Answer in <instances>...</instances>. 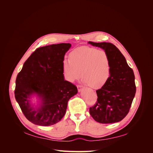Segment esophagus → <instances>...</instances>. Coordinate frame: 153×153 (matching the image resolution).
<instances>
[{"label":"esophagus","mask_w":153,"mask_h":153,"mask_svg":"<svg viewBox=\"0 0 153 153\" xmlns=\"http://www.w3.org/2000/svg\"><path fill=\"white\" fill-rule=\"evenodd\" d=\"M77 90L79 92H81V90H82V86L81 85H77Z\"/></svg>","instance_id":"obj_1"}]
</instances>
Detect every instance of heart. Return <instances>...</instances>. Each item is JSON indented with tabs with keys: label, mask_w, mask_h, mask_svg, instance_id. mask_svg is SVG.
<instances>
[{
	"label": "heart",
	"mask_w": 153,
	"mask_h": 153,
	"mask_svg": "<svg viewBox=\"0 0 153 153\" xmlns=\"http://www.w3.org/2000/svg\"><path fill=\"white\" fill-rule=\"evenodd\" d=\"M110 60L103 50L92 47H81L69 54V60L62 62L64 76L67 81L73 82L81 75L82 81L94 88L99 89L105 85L110 75Z\"/></svg>",
	"instance_id": "obj_1"
}]
</instances>
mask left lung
I'll return each instance as SVG.
<instances>
[{
  "instance_id": "8db88e82",
  "label": "left lung",
  "mask_w": 153,
  "mask_h": 153,
  "mask_svg": "<svg viewBox=\"0 0 153 153\" xmlns=\"http://www.w3.org/2000/svg\"><path fill=\"white\" fill-rule=\"evenodd\" d=\"M88 43L105 50L111 64L110 77L101 89L96 91L97 102L90 107V114L96 122L100 123L120 122L129 112L135 95L133 71L114 45L106 42Z\"/></svg>"
}]
</instances>
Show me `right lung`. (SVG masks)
<instances>
[{"mask_svg":"<svg viewBox=\"0 0 153 153\" xmlns=\"http://www.w3.org/2000/svg\"><path fill=\"white\" fill-rule=\"evenodd\" d=\"M71 46L59 43L37 48L17 76L15 99L33 124L46 126L59 122L66 114L69 100L77 93V87L64 80L62 71L64 56ZM33 94L42 100L38 108L29 103Z\"/></svg>","mask_w":153,"mask_h":153,"instance_id":"obj_1","label":"right lung"}]
</instances>
